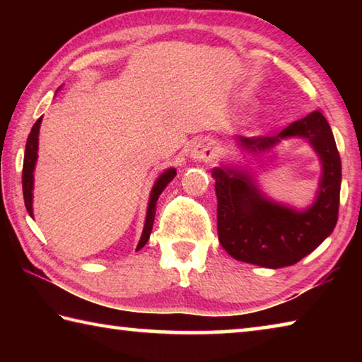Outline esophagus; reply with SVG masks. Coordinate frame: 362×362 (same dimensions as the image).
<instances>
[{"label": "esophagus", "mask_w": 362, "mask_h": 362, "mask_svg": "<svg viewBox=\"0 0 362 362\" xmlns=\"http://www.w3.org/2000/svg\"><path fill=\"white\" fill-rule=\"evenodd\" d=\"M216 156V148L211 139H203L198 144H194L192 150V158L196 161H211Z\"/></svg>", "instance_id": "esophagus-1"}]
</instances>
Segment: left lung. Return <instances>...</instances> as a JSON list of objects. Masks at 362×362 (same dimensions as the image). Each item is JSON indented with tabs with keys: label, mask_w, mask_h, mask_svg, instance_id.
Masks as SVG:
<instances>
[{
	"label": "left lung",
	"mask_w": 362,
	"mask_h": 362,
	"mask_svg": "<svg viewBox=\"0 0 362 362\" xmlns=\"http://www.w3.org/2000/svg\"><path fill=\"white\" fill-rule=\"evenodd\" d=\"M286 137H305L322 163L315 204L303 212L263 198L243 170L216 168L217 231L233 259L267 268L293 265L320 246L339 218L341 161L334 134L321 112H311L276 136L238 137L250 151H265Z\"/></svg>",
	"instance_id": "1"
}]
</instances>
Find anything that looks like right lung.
<instances>
[{
    "mask_svg": "<svg viewBox=\"0 0 362 362\" xmlns=\"http://www.w3.org/2000/svg\"><path fill=\"white\" fill-rule=\"evenodd\" d=\"M40 126H41V118L35 122L32 131L28 134L27 139V145H25V156H23V169H22V189H23V201H25V207L30 216L33 217V207H32V201H33V170H35V164H36V158H38V134H40ZM175 169H168L166 173H163L159 175V179L156 180L155 187L151 189L150 194V203H148V211H146V218H145V226H144V233L142 238L137 244V250L142 249L146 241H148L150 233L153 228V222H155V214H156V203L159 194L163 193V189L166 188L168 183L175 177Z\"/></svg>",
    "mask_w": 362,
    "mask_h": 362,
    "instance_id": "add662e5",
    "label": "right lung"
}]
</instances>
